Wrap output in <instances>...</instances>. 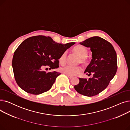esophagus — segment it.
<instances>
[{"instance_id":"obj_1","label":"esophagus","mask_w":130,"mask_h":130,"mask_svg":"<svg viewBox=\"0 0 130 130\" xmlns=\"http://www.w3.org/2000/svg\"><path fill=\"white\" fill-rule=\"evenodd\" d=\"M67 76H68V77H69V78H70V79H72V78L73 77V76L69 75H67Z\"/></svg>"}]
</instances>
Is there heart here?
Here are the masks:
<instances>
[{
  "mask_svg": "<svg viewBox=\"0 0 130 130\" xmlns=\"http://www.w3.org/2000/svg\"><path fill=\"white\" fill-rule=\"evenodd\" d=\"M73 51L79 56L80 59H79V62L84 64H86L88 63V59L86 57L88 55V51L86 48L83 46L77 45L74 48ZM67 54V51H65L60 55L59 60L61 64H64L66 63ZM82 71V69L79 66L67 65L60 68V71L61 72L71 76L76 75L79 74Z\"/></svg>",
  "mask_w": 130,
  "mask_h": 130,
  "instance_id": "obj_1",
  "label": "heart"
}]
</instances>
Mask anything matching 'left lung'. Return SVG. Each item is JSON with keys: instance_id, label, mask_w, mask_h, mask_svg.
Wrapping results in <instances>:
<instances>
[{"instance_id": "1", "label": "left lung", "mask_w": 130, "mask_h": 130, "mask_svg": "<svg viewBox=\"0 0 130 130\" xmlns=\"http://www.w3.org/2000/svg\"><path fill=\"white\" fill-rule=\"evenodd\" d=\"M80 44L90 47L92 59L84 73L92 77L79 78L75 90L84 96L91 97L104 91L113 78L118 69L117 53L112 45L99 36L88 38Z\"/></svg>"}]
</instances>
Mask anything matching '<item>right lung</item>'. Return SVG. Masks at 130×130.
I'll list each match as a JSON object with an SVG mask.
<instances>
[{
    "instance_id": "1",
    "label": "right lung",
    "mask_w": 130,
    "mask_h": 130,
    "mask_svg": "<svg viewBox=\"0 0 130 130\" xmlns=\"http://www.w3.org/2000/svg\"><path fill=\"white\" fill-rule=\"evenodd\" d=\"M75 44H59L51 37L42 35L25 39L15 51L12 60L17 84L27 93L34 95L49 91L60 73L46 72L43 69L58 68L61 54Z\"/></svg>"
}]
</instances>
